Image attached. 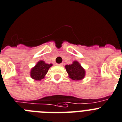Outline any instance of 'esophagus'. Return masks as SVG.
Wrapping results in <instances>:
<instances>
[{
    "label": "esophagus",
    "instance_id": "obj_1",
    "mask_svg": "<svg viewBox=\"0 0 122 122\" xmlns=\"http://www.w3.org/2000/svg\"><path fill=\"white\" fill-rule=\"evenodd\" d=\"M57 65H59V66H62L63 64H62V63H59V64H57Z\"/></svg>",
    "mask_w": 122,
    "mask_h": 122
}]
</instances>
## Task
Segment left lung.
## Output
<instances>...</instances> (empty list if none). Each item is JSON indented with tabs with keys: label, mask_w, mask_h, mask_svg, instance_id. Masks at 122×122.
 Returning <instances> with one entry per match:
<instances>
[{
	"label": "left lung",
	"mask_w": 122,
	"mask_h": 122,
	"mask_svg": "<svg viewBox=\"0 0 122 122\" xmlns=\"http://www.w3.org/2000/svg\"><path fill=\"white\" fill-rule=\"evenodd\" d=\"M65 68L70 78L72 80H80L85 77V70L77 61H74L71 65H66Z\"/></svg>",
	"instance_id": "8db88e82"
}]
</instances>
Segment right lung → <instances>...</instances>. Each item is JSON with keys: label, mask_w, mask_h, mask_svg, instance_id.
Segmentation results:
<instances>
[{"label": "right lung", "mask_w": 122, "mask_h": 122, "mask_svg": "<svg viewBox=\"0 0 122 122\" xmlns=\"http://www.w3.org/2000/svg\"><path fill=\"white\" fill-rule=\"evenodd\" d=\"M52 64L46 63L44 61L41 60L31 69V76L34 80H41L43 79L49 70V68Z\"/></svg>", "instance_id": "add662e5"}]
</instances>
